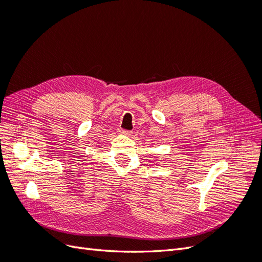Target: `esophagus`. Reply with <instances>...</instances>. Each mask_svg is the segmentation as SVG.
Instances as JSON below:
<instances>
[{
  "mask_svg": "<svg viewBox=\"0 0 262 262\" xmlns=\"http://www.w3.org/2000/svg\"><path fill=\"white\" fill-rule=\"evenodd\" d=\"M119 133L122 134V136H130V134H131L130 131H126V130H120V131H119Z\"/></svg>",
  "mask_w": 262,
  "mask_h": 262,
  "instance_id": "obj_1",
  "label": "esophagus"
}]
</instances>
